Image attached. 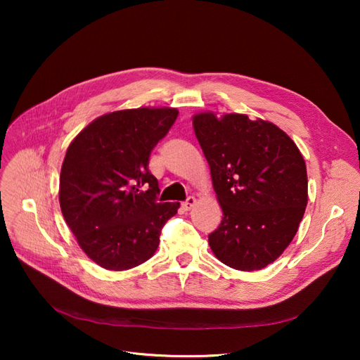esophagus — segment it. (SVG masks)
Masks as SVG:
<instances>
[{
  "label": "esophagus",
  "mask_w": 360,
  "mask_h": 360,
  "mask_svg": "<svg viewBox=\"0 0 360 360\" xmlns=\"http://www.w3.org/2000/svg\"><path fill=\"white\" fill-rule=\"evenodd\" d=\"M195 202H197V198H195V197H188L186 201H184L181 205H183L184 210H191L192 207L195 205Z\"/></svg>",
  "instance_id": "obj_1"
}]
</instances>
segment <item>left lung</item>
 Listing matches in <instances>:
<instances>
[{
    "label": "left lung",
    "mask_w": 360,
    "mask_h": 360,
    "mask_svg": "<svg viewBox=\"0 0 360 360\" xmlns=\"http://www.w3.org/2000/svg\"><path fill=\"white\" fill-rule=\"evenodd\" d=\"M222 222L209 234L216 258L236 270L269 266L296 236L308 204L303 156L278 126L245 114L193 115Z\"/></svg>",
    "instance_id": "8db88e82"
}]
</instances>
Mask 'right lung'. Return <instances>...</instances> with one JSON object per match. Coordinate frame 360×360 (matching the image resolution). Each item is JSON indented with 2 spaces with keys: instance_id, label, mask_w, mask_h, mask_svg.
I'll return each mask as SVG.
<instances>
[{
  "instance_id": "obj_1",
  "label": "right lung",
  "mask_w": 360,
  "mask_h": 360,
  "mask_svg": "<svg viewBox=\"0 0 360 360\" xmlns=\"http://www.w3.org/2000/svg\"><path fill=\"white\" fill-rule=\"evenodd\" d=\"M179 111L138 108L96 118L63 160L60 207L78 245L106 270H127L153 257L162 226L180 202H159L148 171L151 150Z\"/></svg>"
}]
</instances>
